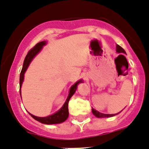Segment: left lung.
Listing matches in <instances>:
<instances>
[{
    "label": "left lung",
    "mask_w": 149,
    "mask_h": 149,
    "mask_svg": "<svg viewBox=\"0 0 149 149\" xmlns=\"http://www.w3.org/2000/svg\"><path fill=\"white\" fill-rule=\"evenodd\" d=\"M116 50H117V53H124V54H126V52H125L124 50H123V48L120 47V46L118 45H117V48H116ZM92 113H93V114L95 115V117H98V118H104V117H113V116H114V115L117 114V113H115V114H106V113H100V112H98V111L95 110L94 108H92Z\"/></svg>",
    "instance_id": "obj_1"
}]
</instances>
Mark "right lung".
<instances>
[{"mask_svg": "<svg viewBox=\"0 0 149 149\" xmlns=\"http://www.w3.org/2000/svg\"><path fill=\"white\" fill-rule=\"evenodd\" d=\"M46 45L45 41H43V42H38V44H36V46L33 47L32 49L30 50L29 51L27 54V55L26 56L24 60V62H23V66H22V69L20 72V77H19V87L21 88L22 86V82L24 80V74L26 72V70L28 68V67L29 66L31 61H32V59L36 57L39 51H41L42 48L43 47L44 45ZM82 82V80H79L78 82H77L73 86H71L70 89V92H69V95L67 97L66 102H65L64 104L63 105V107H61L59 111L54 113V114L50 115V116H47L45 117H36L34 115L29 113L31 116H32L35 120H36L37 121L40 122V123H44V124H56V123H61L64 122L67 119V117L69 116V111H68V102L69 100L70 99V98L72 96V95L75 93L76 90L77 88V85L79 83V82ZM19 93H21V90L19 89Z\"/></svg>", "mask_w": 149, "mask_h": 149, "instance_id": "obj_1", "label": "right lung"}]
</instances>
